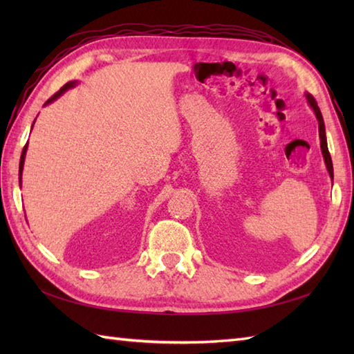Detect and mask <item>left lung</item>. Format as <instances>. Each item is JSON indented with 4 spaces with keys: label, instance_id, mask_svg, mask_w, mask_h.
I'll return each mask as SVG.
<instances>
[{
    "label": "left lung",
    "instance_id": "8db88e82",
    "mask_svg": "<svg viewBox=\"0 0 354 354\" xmlns=\"http://www.w3.org/2000/svg\"><path fill=\"white\" fill-rule=\"evenodd\" d=\"M306 99H307V103H309V106L313 109L315 115H317V120H318V131H319V141H321V152H322V156H324V162H326V167L328 170V175L330 178L333 179V164H332V156H330L328 153V147H327V137H326V126H324V118H322V114L321 111L318 108L317 104V100L313 99V95L306 93Z\"/></svg>",
    "mask_w": 354,
    "mask_h": 354
}]
</instances>
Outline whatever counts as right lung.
Returning a JSON list of instances; mask_svg holds the SVG:
<instances>
[{
	"mask_svg": "<svg viewBox=\"0 0 354 354\" xmlns=\"http://www.w3.org/2000/svg\"><path fill=\"white\" fill-rule=\"evenodd\" d=\"M77 85V82L76 80H73V82H68V84H65L61 89H59V91L53 95V97H50V99L44 103V106H47V104H50L51 102H55L56 99H59V97H61L65 91H68L70 88H73V86H76ZM33 124H35V122H33ZM32 129H33V126H32ZM27 146H28V141H27V145L24 146V149H22V153H21V160H19V185H21V176H22V169H24V160H26V153H27Z\"/></svg>",
	"mask_w": 354,
	"mask_h": 354,
	"instance_id": "obj_1",
	"label": "right lung"
}]
</instances>
